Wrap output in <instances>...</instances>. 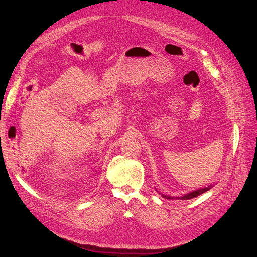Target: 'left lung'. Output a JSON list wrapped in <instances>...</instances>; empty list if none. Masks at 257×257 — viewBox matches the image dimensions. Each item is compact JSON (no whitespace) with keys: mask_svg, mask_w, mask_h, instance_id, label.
Here are the masks:
<instances>
[{"mask_svg":"<svg viewBox=\"0 0 257 257\" xmlns=\"http://www.w3.org/2000/svg\"><path fill=\"white\" fill-rule=\"evenodd\" d=\"M210 189H211V185L208 186V188H203V189H200V190L193 191V192H191V193H189V194H185L184 196H182V197H178V198H179V199H191V198H194V197H196V196L200 195V194H203V193H205V192L209 191ZM162 196L164 197V198H167V199H172V198H173V197H170V196H166V195H164V194H162Z\"/></svg>","mask_w":257,"mask_h":257,"instance_id":"8db88e82","label":"left lung"}]
</instances>
